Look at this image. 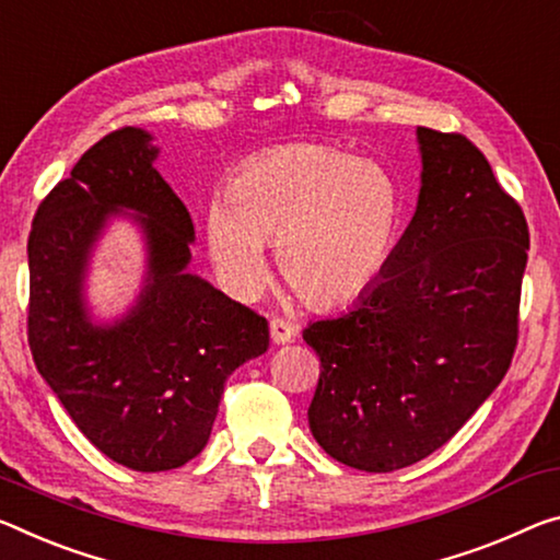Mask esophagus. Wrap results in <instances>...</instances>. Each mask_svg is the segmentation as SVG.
Here are the masks:
<instances>
[{"label":"esophagus","mask_w":560,"mask_h":560,"mask_svg":"<svg viewBox=\"0 0 560 560\" xmlns=\"http://www.w3.org/2000/svg\"><path fill=\"white\" fill-rule=\"evenodd\" d=\"M269 331H271L273 343H289L296 336L294 324H289L287 318H279V316H273L269 322Z\"/></svg>","instance_id":"esophagus-1"}]
</instances>
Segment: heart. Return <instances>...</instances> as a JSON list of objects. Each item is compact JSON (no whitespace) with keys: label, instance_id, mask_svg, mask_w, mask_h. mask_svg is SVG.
<instances>
[{"label":"heart","instance_id":"heart-1","mask_svg":"<svg viewBox=\"0 0 560 560\" xmlns=\"http://www.w3.org/2000/svg\"><path fill=\"white\" fill-rule=\"evenodd\" d=\"M398 191L371 159L331 147H287L242 166L229 199L207 209L209 254L232 294L248 299L279 242L281 277L312 306L357 299L392 256Z\"/></svg>","mask_w":560,"mask_h":560}]
</instances>
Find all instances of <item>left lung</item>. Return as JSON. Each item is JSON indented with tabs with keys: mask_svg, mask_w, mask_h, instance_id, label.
I'll return each mask as SVG.
<instances>
[{
	"mask_svg": "<svg viewBox=\"0 0 560 560\" xmlns=\"http://www.w3.org/2000/svg\"><path fill=\"white\" fill-rule=\"evenodd\" d=\"M419 207L376 287L318 318L308 425L328 456L366 474L419 464L511 366L528 259L521 203L458 131L419 127Z\"/></svg>",
	"mask_w": 560,
	"mask_h": 560,
	"instance_id": "1",
	"label": "left lung"
}]
</instances>
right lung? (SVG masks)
<instances>
[{
	"instance_id": "right-lung-1",
	"label": "right lung",
	"mask_w": 560,
	"mask_h": 560,
	"mask_svg": "<svg viewBox=\"0 0 560 560\" xmlns=\"http://www.w3.org/2000/svg\"><path fill=\"white\" fill-rule=\"evenodd\" d=\"M154 156L147 131H109L42 199L26 244V336L39 374L104 456L147 474L201 454L226 378L269 346L261 314L186 273L194 224ZM119 208L142 214L150 279L130 316L100 329L78 289L88 248Z\"/></svg>"
}]
</instances>
